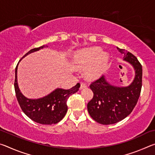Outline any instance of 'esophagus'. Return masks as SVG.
<instances>
[{"instance_id": "esophagus-1", "label": "esophagus", "mask_w": 155, "mask_h": 155, "mask_svg": "<svg viewBox=\"0 0 155 155\" xmlns=\"http://www.w3.org/2000/svg\"><path fill=\"white\" fill-rule=\"evenodd\" d=\"M87 87V85L84 83H81V87H80V90H83V89H85Z\"/></svg>"}]
</instances>
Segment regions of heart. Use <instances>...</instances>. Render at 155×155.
I'll list each match as a JSON object with an SVG mask.
<instances>
[{"label":"heart","mask_w":155,"mask_h":155,"mask_svg":"<svg viewBox=\"0 0 155 155\" xmlns=\"http://www.w3.org/2000/svg\"><path fill=\"white\" fill-rule=\"evenodd\" d=\"M109 60V54L98 47L78 50L73 54L72 64L77 69H85V76L89 80H96L103 75Z\"/></svg>","instance_id":"heart-1"}]
</instances>
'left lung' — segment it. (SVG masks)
I'll use <instances>...</instances> for the list:
<instances>
[{
  "mask_svg": "<svg viewBox=\"0 0 155 155\" xmlns=\"http://www.w3.org/2000/svg\"><path fill=\"white\" fill-rule=\"evenodd\" d=\"M117 49L124 55L123 60L132 65L135 77L125 87L111 85L104 76L91 84L94 96L87 104V110L90 116L101 124H115L127 117L137 103L142 85V67L137 57L124 49Z\"/></svg>",
  "mask_w": 155,
  "mask_h": 155,
  "instance_id": "1",
  "label": "left lung"
}]
</instances>
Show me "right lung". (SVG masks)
<instances>
[{
    "label": "right lung",
    "mask_w": 155,
    "mask_h": 155,
    "mask_svg": "<svg viewBox=\"0 0 155 155\" xmlns=\"http://www.w3.org/2000/svg\"><path fill=\"white\" fill-rule=\"evenodd\" d=\"M46 47L48 46L43 45L39 48L31 49L20 60H22L28 54L40 51V49ZM19 62L15 68L14 88L18 103L23 112L30 119L39 124H53L61 121L68 111L67 101L68 98L78 90L80 84L77 83L74 87L70 90L57 88L51 93L42 98L37 99L28 98L23 95L18 87L17 72Z\"/></svg>",
    "instance_id": "1"
}]
</instances>
